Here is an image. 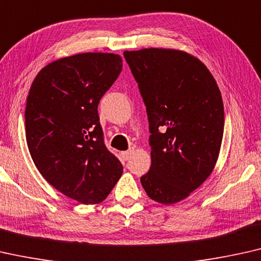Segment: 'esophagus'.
I'll return each instance as SVG.
<instances>
[{
  "label": "esophagus",
  "instance_id": "obj_1",
  "mask_svg": "<svg viewBox=\"0 0 261 261\" xmlns=\"http://www.w3.org/2000/svg\"><path fill=\"white\" fill-rule=\"evenodd\" d=\"M132 152H134V149H130V150H127V151H124V152H122L123 160H124V161L130 160V157H131V155H132Z\"/></svg>",
  "mask_w": 261,
  "mask_h": 261
}]
</instances>
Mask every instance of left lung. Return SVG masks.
<instances>
[{
    "label": "left lung",
    "instance_id": "1",
    "mask_svg": "<svg viewBox=\"0 0 261 261\" xmlns=\"http://www.w3.org/2000/svg\"><path fill=\"white\" fill-rule=\"evenodd\" d=\"M146 106L151 167L141 177L150 199L171 204L212 174L221 148L225 113L214 76L177 49L125 50Z\"/></svg>",
    "mask_w": 261,
    "mask_h": 261
}]
</instances>
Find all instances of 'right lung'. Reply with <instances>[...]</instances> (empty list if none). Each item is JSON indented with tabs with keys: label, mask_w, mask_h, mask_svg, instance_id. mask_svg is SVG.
<instances>
[{
	"label": "right lung",
	"mask_w": 261,
	"mask_h": 261,
	"mask_svg": "<svg viewBox=\"0 0 261 261\" xmlns=\"http://www.w3.org/2000/svg\"><path fill=\"white\" fill-rule=\"evenodd\" d=\"M112 53H82L45 66L27 97V145L47 182L84 204L104 201L123 174L105 146L98 104L122 72Z\"/></svg>",
	"instance_id": "add662e5"
}]
</instances>
